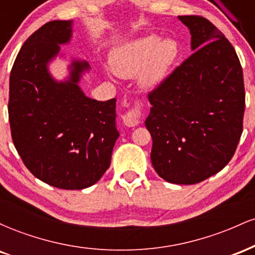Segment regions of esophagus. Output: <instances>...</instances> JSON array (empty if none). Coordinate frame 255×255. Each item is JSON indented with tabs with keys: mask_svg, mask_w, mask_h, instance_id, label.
<instances>
[{
	"mask_svg": "<svg viewBox=\"0 0 255 255\" xmlns=\"http://www.w3.org/2000/svg\"><path fill=\"white\" fill-rule=\"evenodd\" d=\"M140 115H141L140 107L134 108V109L128 111L126 115L122 116L124 124L127 126V127H135V126L139 125V122H140Z\"/></svg>",
	"mask_w": 255,
	"mask_h": 255,
	"instance_id": "1",
	"label": "esophagus"
}]
</instances>
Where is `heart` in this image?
I'll return each mask as SVG.
<instances>
[{"label": "heart", "mask_w": 255, "mask_h": 255, "mask_svg": "<svg viewBox=\"0 0 255 255\" xmlns=\"http://www.w3.org/2000/svg\"><path fill=\"white\" fill-rule=\"evenodd\" d=\"M178 57V46L171 39L150 34L125 43L111 54L114 72L124 78L139 74V83L146 90H153L168 78Z\"/></svg>", "instance_id": "b5f03b06"}]
</instances>
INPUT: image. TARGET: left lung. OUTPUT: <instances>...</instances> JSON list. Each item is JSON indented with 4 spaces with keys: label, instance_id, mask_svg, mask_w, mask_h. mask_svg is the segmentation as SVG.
I'll return each mask as SVG.
<instances>
[{
    "label": "left lung",
    "instance_id": "8db88e82",
    "mask_svg": "<svg viewBox=\"0 0 255 255\" xmlns=\"http://www.w3.org/2000/svg\"><path fill=\"white\" fill-rule=\"evenodd\" d=\"M193 54L148 95L151 162L166 182L194 184L221 171L242 134L245 85L236 51L207 19L178 16Z\"/></svg>",
    "mask_w": 255,
    "mask_h": 255
}]
</instances>
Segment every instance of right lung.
<instances>
[{"instance_id": "1", "label": "right lung", "mask_w": 255, "mask_h": 255, "mask_svg": "<svg viewBox=\"0 0 255 255\" xmlns=\"http://www.w3.org/2000/svg\"><path fill=\"white\" fill-rule=\"evenodd\" d=\"M72 34V20H55L27 38L10 72L8 114L14 146L32 175L56 188L84 189L108 170L120 133L116 98L96 101L79 86L86 61L72 57L64 80L49 71Z\"/></svg>"}]
</instances>
